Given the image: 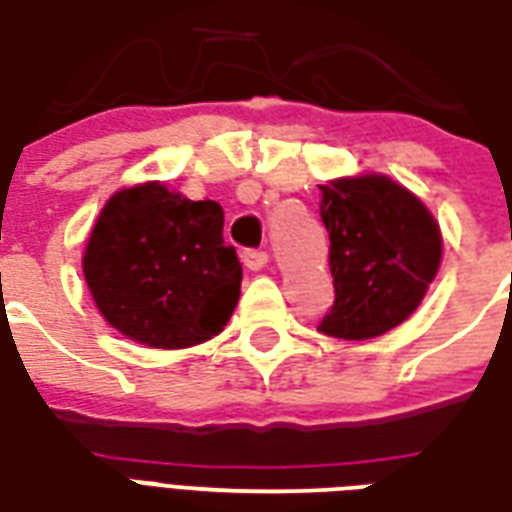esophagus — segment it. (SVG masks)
<instances>
[{"mask_svg":"<svg viewBox=\"0 0 512 512\" xmlns=\"http://www.w3.org/2000/svg\"><path fill=\"white\" fill-rule=\"evenodd\" d=\"M242 261H245V267H248V270L259 272V270H264L267 264H270V253L267 251H245Z\"/></svg>","mask_w":512,"mask_h":512,"instance_id":"1","label":"esophagus"}]
</instances>
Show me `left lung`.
Wrapping results in <instances>:
<instances>
[{"label": "left lung", "mask_w": 512, "mask_h": 512, "mask_svg": "<svg viewBox=\"0 0 512 512\" xmlns=\"http://www.w3.org/2000/svg\"><path fill=\"white\" fill-rule=\"evenodd\" d=\"M334 305L321 332L370 340L407 321L440 270L443 234L429 207L386 175H353L321 186Z\"/></svg>", "instance_id": "left-lung-1"}]
</instances>
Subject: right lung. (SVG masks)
Listing matches in <instances>:
<instances>
[{"label": "right lung", "mask_w": 512, "mask_h": 512, "mask_svg": "<svg viewBox=\"0 0 512 512\" xmlns=\"http://www.w3.org/2000/svg\"><path fill=\"white\" fill-rule=\"evenodd\" d=\"M83 275L107 324L148 348H191L224 332L242 267L224 210L151 180L121 188L96 218Z\"/></svg>", "instance_id": "add662e5"}]
</instances>
